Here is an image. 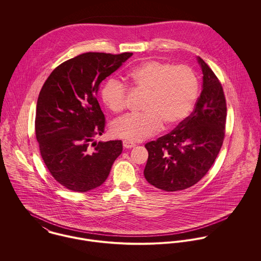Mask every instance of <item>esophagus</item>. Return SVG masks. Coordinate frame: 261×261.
<instances>
[{
    "label": "esophagus",
    "instance_id": "1",
    "mask_svg": "<svg viewBox=\"0 0 261 261\" xmlns=\"http://www.w3.org/2000/svg\"><path fill=\"white\" fill-rule=\"evenodd\" d=\"M122 145H123V148H125V149H132L136 146L134 143H132L130 141H127V140H124L122 142Z\"/></svg>",
    "mask_w": 261,
    "mask_h": 261
}]
</instances>
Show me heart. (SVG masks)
<instances>
[{
	"instance_id": "b5f03b06",
	"label": "heart",
	"mask_w": 261,
	"mask_h": 261,
	"mask_svg": "<svg viewBox=\"0 0 261 261\" xmlns=\"http://www.w3.org/2000/svg\"><path fill=\"white\" fill-rule=\"evenodd\" d=\"M126 76L134 90L145 93L143 113L126 115L112 123V135L127 141H143L164 124L168 128L178 125L192 112L199 95L198 75L188 65L149 60L133 67ZM100 96L111 112L119 113L126 108L128 88L115 77H109Z\"/></svg>"
}]
</instances>
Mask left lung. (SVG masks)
I'll return each mask as SVG.
<instances>
[{"mask_svg": "<svg viewBox=\"0 0 261 261\" xmlns=\"http://www.w3.org/2000/svg\"><path fill=\"white\" fill-rule=\"evenodd\" d=\"M203 89L192 113L171 133L146 144L144 171L150 185L175 192L198 183L214 164L223 144L227 107L218 77L200 57Z\"/></svg>", "mask_w": 261, "mask_h": 261, "instance_id": "obj_1", "label": "left lung"}]
</instances>
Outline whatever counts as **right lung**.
<instances>
[{"mask_svg": "<svg viewBox=\"0 0 261 261\" xmlns=\"http://www.w3.org/2000/svg\"><path fill=\"white\" fill-rule=\"evenodd\" d=\"M132 55L80 54L58 65L41 88L35 118L40 153L52 177L66 189L87 192L100 186L122 151L121 141L93 143L106 126L96 92Z\"/></svg>", "mask_w": 261, "mask_h": 261, "instance_id": "1", "label": "right lung"}]
</instances>
